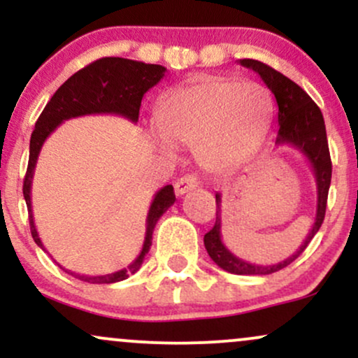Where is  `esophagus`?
<instances>
[{"label":"esophagus","mask_w":358,"mask_h":358,"mask_svg":"<svg viewBox=\"0 0 358 358\" xmlns=\"http://www.w3.org/2000/svg\"><path fill=\"white\" fill-rule=\"evenodd\" d=\"M196 187H199V180H196V176H193V175H185V176H182V178H180V180H176V183H175V193H176V195H178V196H182V195H185V193L195 190Z\"/></svg>","instance_id":"34e87169"}]
</instances>
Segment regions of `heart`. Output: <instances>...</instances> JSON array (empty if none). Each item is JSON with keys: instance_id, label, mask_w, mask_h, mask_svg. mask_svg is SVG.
<instances>
[{"instance_id": "1", "label": "heart", "mask_w": 358, "mask_h": 358, "mask_svg": "<svg viewBox=\"0 0 358 358\" xmlns=\"http://www.w3.org/2000/svg\"><path fill=\"white\" fill-rule=\"evenodd\" d=\"M266 90L256 82L205 79L180 89L158 110L162 136L171 145L195 148L200 165L220 170L241 159L256 141Z\"/></svg>"}]
</instances>
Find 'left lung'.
Segmentation results:
<instances>
[{
    "instance_id": "obj_1",
    "label": "left lung",
    "mask_w": 358,
    "mask_h": 358,
    "mask_svg": "<svg viewBox=\"0 0 358 358\" xmlns=\"http://www.w3.org/2000/svg\"><path fill=\"white\" fill-rule=\"evenodd\" d=\"M239 64L242 67L252 69L254 72L259 73L262 82L268 85V89L276 97L279 122L276 145H289L305 156L311 170H313L316 182V213L311 231L308 232L305 242L299 245V249L293 256L271 266L250 264V262L237 257L236 254H232L231 250L225 248V244L222 242V195L219 192L215 193V225L203 237V244L208 256L219 268L227 271V273L259 274V276H262V274H273L289 266L306 249V245L313 239L315 234L322 227L331 182V159L330 151H328L323 114L305 90L291 79L282 76L281 72L274 71L273 67L262 64V62L242 59L239 60Z\"/></svg>"
}]
</instances>
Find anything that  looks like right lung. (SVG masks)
Masks as SVG:
<instances>
[{
  "label": "right lung",
  "mask_w": 358,
  "mask_h": 358,
  "mask_svg": "<svg viewBox=\"0 0 358 358\" xmlns=\"http://www.w3.org/2000/svg\"><path fill=\"white\" fill-rule=\"evenodd\" d=\"M165 72L166 69L163 65L145 64V62L121 59V57H106V59L92 62L87 67L76 72L57 89L52 99L45 106L43 113L40 114L34 133H31L30 158H28L27 175H24L23 182V196L28 208L31 237L38 248L45 250L34 220L31 182H34L36 159L42 151L45 139L67 119L89 116V114H116V116L129 119L131 122L136 124L143 96L165 77ZM175 192L171 185H166L155 193V199L150 205L146 217V234L143 249L127 268L119 269L116 273L104 274V276H85V274L71 273L67 269H65V273H71L80 281L92 282V285L117 282L127 279L131 274L138 273L148 250H150L156 222L175 203Z\"/></svg>",
  "instance_id": "obj_1"
}]
</instances>
